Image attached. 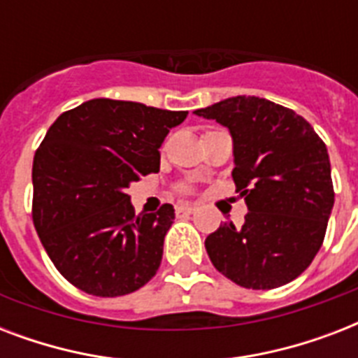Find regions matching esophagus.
Returning <instances> with one entry per match:
<instances>
[{
    "instance_id": "34e87169",
    "label": "esophagus",
    "mask_w": 358,
    "mask_h": 358,
    "mask_svg": "<svg viewBox=\"0 0 358 358\" xmlns=\"http://www.w3.org/2000/svg\"><path fill=\"white\" fill-rule=\"evenodd\" d=\"M193 212H195V206H191V204L176 206V215H178V217H187V215H191Z\"/></svg>"
}]
</instances>
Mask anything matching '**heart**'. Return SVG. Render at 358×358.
Masks as SVG:
<instances>
[{
  "mask_svg": "<svg viewBox=\"0 0 358 358\" xmlns=\"http://www.w3.org/2000/svg\"><path fill=\"white\" fill-rule=\"evenodd\" d=\"M184 191H185V189H184Z\"/></svg>",
  "mask_w": 358,
  "mask_h": 358,
  "instance_id": "1",
  "label": "heart"
}]
</instances>
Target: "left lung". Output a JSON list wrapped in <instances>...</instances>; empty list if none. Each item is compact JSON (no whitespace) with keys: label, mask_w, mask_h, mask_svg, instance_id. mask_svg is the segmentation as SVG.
Here are the masks:
<instances>
[{"label":"left lung","mask_w":358,"mask_h":358,"mask_svg":"<svg viewBox=\"0 0 358 358\" xmlns=\"http://www.w3.org/2000/svg\"><path fill=\"white\" fill-rule=\"evenodd\" d=\"M195 115L229 128L232 178L249 208L241 229L224 223L208 236L210 260L243 288L292 282L317 255L333 210L327 146L301 115L266 98H227Z\"/></svg>","instance_id":"obj_1"}]
</instances>
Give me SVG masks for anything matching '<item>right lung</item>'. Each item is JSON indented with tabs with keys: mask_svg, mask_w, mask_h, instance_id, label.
<instances>
[{
	"mask_svg": "<svg viewBox=\"0 0 358 358\" xmlns=\"http://www.w3.org/2000/svg\"><path fill=\"white\" fill-rule=\"evenodd\" d=\"M185 117L94 98L48 129L33 159V224L53 266L81 292L119 297L156 275L174 208L135 215L124 189L159 171V146Z\"/></svg>",
	"mask_w": 358,
	"mask_h": 358,
	"instance_id": "right-lung-1",
	"label": "right lung"
}]
</instances>
